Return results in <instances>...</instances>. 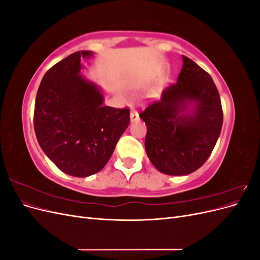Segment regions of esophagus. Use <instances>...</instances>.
Listing matches in <instances>:
<instances>
[{
    "mask_svg": "<svg viewBox=\"0 0 260 260\" xmlns=\"http://www.w3.org/2000/svg\"><path fill=\"white\" fill-rule=\"evenodd\" d=\"M130 119L131 121H137L139 120V114L138 112L136 111V109H131V113H130Z\"/></svg>",
    "mask_w": 260,
    "mask_h": 260,
    "instance_id": "1",
    "label": "esophagus"
}]
</instances>
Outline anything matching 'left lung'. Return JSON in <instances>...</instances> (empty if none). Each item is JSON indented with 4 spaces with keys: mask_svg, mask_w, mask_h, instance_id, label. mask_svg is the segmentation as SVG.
I'll return each instance as SVG.
<instances>
[{
    "mask_svg": "<svg viewBox=\"0 0 260 260\" xmlns=\"http://www.w3.org/2000/svg\"><path fill=\"white\" fill-rule=\"evenodd\" d=\"M177 83L161 93L139 116L147 128L145 151L154 167L169 176L198 170L214 149L223 114L211 77L182 55Z\"/></svg>",
    "mask_w": 260,
    "mask_h": 260,
    "instance_id": "1",
    "label": "left lung"
}]
</instances>
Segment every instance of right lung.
<instances>
[{
    "label": "right lung",
    "mask_w": 260,
    "mask_h": 260,
    "mask_svg": "<svg viewBox=\"0 0 260 260\" xmlns=\"http://www.w3.org/2000/svg\"><path fill=\"white\" fill-rule=\"evenodd\" d=\"M79 51L50 68L39 86L35 131L45 155L65 174L89 177L105 167L130 123V109L104 105L100 86L81 75Z\"/></svg>",
    "instance_id": "obj_1"
}]
</instances>
